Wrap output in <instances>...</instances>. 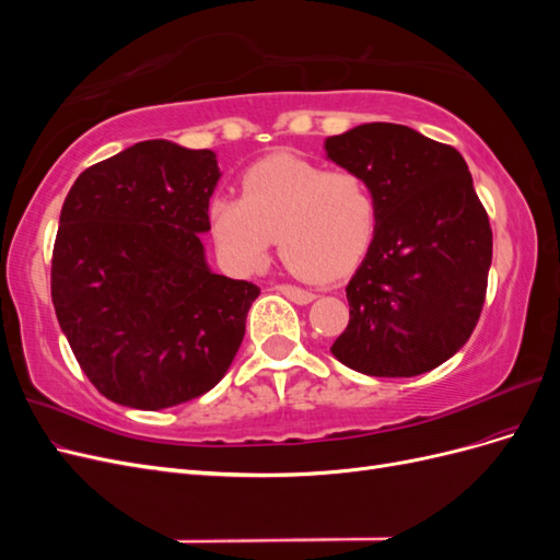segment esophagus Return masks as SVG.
Returning a JSON list of instances; mask_svg holds the SVG:
<instances>
[{"mask_svg":"<svg viewBox=\"0 0 560 560\" xmlns=\"http://www.w3.org/2000/svg\"><path fill=\"white\" fill-rule=\"evenodd\" d=\"M276 290H278L280 294H284V296L290 299V301L299 303V306H306V303H311V301L315 299V294H313V292H308V290H301V287H294V284H278Z\"/></svg>","mask_w":560,"mask_h":560,"instance_id":"esophagus-1","label":"esophagus"}]
</instances>
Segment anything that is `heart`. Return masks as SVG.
Masks as SVG:
<instances>
[{"label":"heart","mask_w":560,"mask_h":560,"mask_svg":"<svg viewBox=\"0 0 560 560\" xmlns=\"http://www.w3.org/2000/svg\"><path fill=\"white\" fill-rule=\"evenodd\" d=\"M378 202L358 171H327L294 154L249 165L243 198L217 196L210 224L222 257L238 270L266 261L273 238L294 276L331 282L346 276L376 233Z\"/></svg>","instance_id":"1"}]
</instances>
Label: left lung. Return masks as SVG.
Segmentation results:
<instances>
[{
  "instance_id": "obj_1",
  "label": "left lung",
  "mask_w": 560,
  "mask_h": 560,
  "mask_svg": "<svg viewBox=\"0 0 560 560\" xmlns=\"http://www.w3.org/2000/svg\"><path fill=\"white\" fill-rule=\"evenodd\" d=\"M325 151L362 173L378 202L334 358L378 378L425 374L467 343L486 299L493 231L469 167L457 149L399 124L354 126Z\"/></svg>"
}]
</instances>
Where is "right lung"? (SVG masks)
Returning <instances> with one entry per match:
<instances>
[{
  "label": "right lung",
  "mask_w": 560,
  "mask_h": 560,
  "mask_svg": "<svg viewBox=\"0 0 560 560\" xmlns=\"http://www.w3.org/2000/svg\"><path fill=\"white\" fill-rule=\"evenodd\" d=\"M210 149L138 142L67 194L50 266L60 329L107 399L159 411L224 378L259 287L208 266Z\"/></svg>",
  "instance_id": "right-lung-1"
}]
</instances>
